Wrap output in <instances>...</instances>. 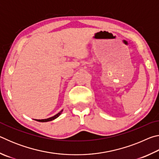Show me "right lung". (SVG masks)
<instances>
[{
  "instance_id": "obj_1",
  "label": "right lung",
  "mask_w": 159,
  "mask_h": 159,
  "mask_svg": "<svg viewBox=\"0 0 159 159\" xmlns=\"http://www.w3.org/2000/svg\"><path fill=\"white\" fill-rule=\"evenodd\" d=\"M63 110H61V111H60V112L58 113V114H57L55 116H53L50 117V118H46V119H36V120H37V121L39 122H48V121H51V120H52L54 119H55V118H57L58 116H60V115L61 114V112H62Z\"/></svg>"
}]
</instances>
